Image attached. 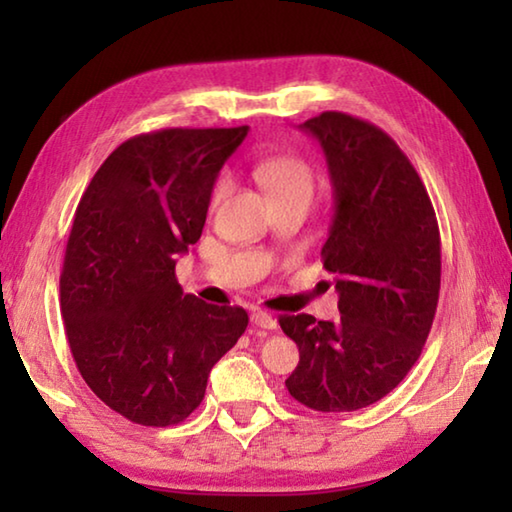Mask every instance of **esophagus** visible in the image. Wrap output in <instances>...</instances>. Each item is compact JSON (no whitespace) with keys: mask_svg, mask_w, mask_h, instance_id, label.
<instances>
[{"mask_svg":"<svg viewBox=\"0 0 512 512\" xmlns=\"http://www.w3.org/2000/svg\"><path fill=\"white\" fill-rule=\"evenodd\" d=\"M250 320H253V325L262 327V329H275L277 327L275 316L266 314V311H262V309H255L253 314H250Z\"/></svg>","mask_w":512,"mask_h":512,"instance_id":"34e87169","label":"esophagus"}]
</instances>
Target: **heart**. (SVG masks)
<instances>
[{
  "mask_svg": "<svg viewBox=\"0 0 512 512\" xmlns=\"http://www.w3.org/2000/svg\"><path fill=\"white\" fill-rule=\"evenodd\" d=\"M250 173L262 185L268 196L275 201H284V198H309L314 196V171L309 164L298 158V155H275V158L255 160L250 164ZM230 180L221 176L216 180L210 194V210L214 212L216 207L223 203V198L228 196Z\"/></svg>",
  "mask_w": 512,
  "mask_h": 512,
  "instance_id": "obj_1",
  "label": "heart"
}]
</instances>
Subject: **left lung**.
Returning <instances> with one entry per match:
<instances>
[{
  "label": "left lung",
  "instance_id": "obj_1",
  "mask_svg": "<svg viewBox=\"0 0 512 512\" xmlns=\"http://www.w3.org/2000/svg\"><path fill=\"white\" fill-rule=\"evenodd\" d=\"M300 128L320 142L334 185L320 257L336 275L341 320L280 316L300 350L284 384L314 411H357L420 357L438 307L440 230L418 171L379 126L327 110Z\"/></svg>",
  "mask_w": 512,
  "mask_h": 512
}]
</instances>
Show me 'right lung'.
<instances>
[{"label": "right lung", "mask_w": 512, "mask_h": 512, "mask_svg": "<svg viewBox=\"0 0 512 512\" xmlns=\"http://www.w3.org/2000/svg\"><path fill=\"white\" fill-rule=\"evenodd\" d=\"M248 126L162 128L112 151L76 207L60 311L85 384L126 420L178 424L239 336L241 307L183 293L176 255L201 239L214 180Z\"/></svg>", "instance_id": "1"}]
</instances>
